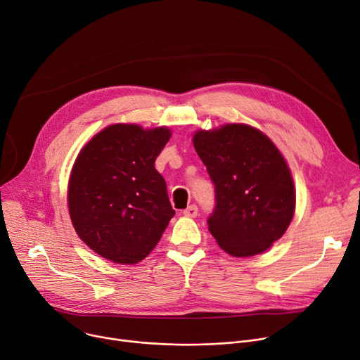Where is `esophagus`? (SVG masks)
Here are the masks:
<instances>
[{
    "instance_id": "34e87169",
    "label": "esophagus",
    "mask_w": 360,
    "mask_h": 360,
    "mask_svg": "<svg viewBox=\"0 0 360 360\" xmlns=\"http://www.w3.org/2000/svg\"><path fill=\"white\" fill-rule=\"evenodd\" d=\"M184 215H186V217H197V215H198L197 205L193 204V205H189L188 208H185L184 210Z\"/></svg>"
}]
</instances>
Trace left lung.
I'll use <instances>...</instances> for the list:
<instances>
[{"mask_svg": "<svg viewBox=\"0 0 360 360\" xmlns=\"http://www.w3.org/2000/svg\"><path fill=\"white\" fill-rule=\"evenodd\" d=\"M194 148L214 184L215 205L207 220L212 237L236 257L265 252L295 211L292 176L279 150L246 124L200 130Z\"/></svg>", "mask_w": 360, "mask_h": 360, "instance_id": "left-lung-1", "label": "left lung"}]
</instances>
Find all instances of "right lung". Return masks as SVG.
<instances>
[{"mask_svg":"<svg viewBox=\"0 0 360 360\" xmlns=\"http://www.w3.org/2000/svg\"><path fill=\"white\" fill-rule=\"evenodd\" d=\"M171 139L165 127L114 124L78 155L68 207L81 240L117 263H137L160 240L175 210L155 160Z\"/></svg>","mask_w":360,"mask_h":360,"instance_id":"1","label":"right lung"}]
</instances>
